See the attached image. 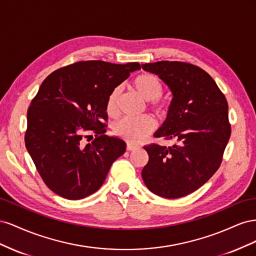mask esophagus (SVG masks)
Segmentation results:
<instances>
[{
	"instance_id": "34e87169",
	"label": "esophagus",
	"mask_w": 256,
	"mask_h": 256,
	"mask_svg": "<svg viewBox=\"0 0 256 256\" xmlns=\"http://www.w3.org/2000/svg\"><path fill=\"white\" fill-rule=\"evenodd\" d=\"M138 148L136 145H134L131 143H127V150H134Z\"/></svg>"
}]
</instances>
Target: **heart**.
I'll return each instance as SVG.
<instances>
[{"label":"heart","instance_id":"heart-1","mask_svg":"<svg viewBox=\"0 0 256 256\" xmlns=\"http://www.w3.org/2000/svg\"><path fill=\"white\" fill-rule=\"evenodd\" d=\"M134 86L142 98L147 102H152L150 106L154 111L162 114L166 110V106L159 99L164 94V85L156 76L152 74H143L138 76L134 81ZM122 92L120 86L112 90L108 96L106 109L111 118L118 114V100ZM154 129V122L150 116H141V118H125L113 126V134L124 140L136 143L143 140Z\"/></svg>","mask_w":256,"mask_h":256}]
</instances>
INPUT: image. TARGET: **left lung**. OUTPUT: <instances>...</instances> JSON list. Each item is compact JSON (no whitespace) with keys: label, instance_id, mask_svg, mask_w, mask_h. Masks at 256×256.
I'll use <instances>...</instances> for the list:
<instances>
[{"label":"left lung","instance_id":"1","mask_svg":"<svg viewBox=\"0 0 256 256\" xmlns=\"http://www.w3.org/2000/svg\"><path fill=\"white\" fill-rule=\"evenodd\" d=\"M172 92L166 122L154 136L175 140L172 146H144L148 162L142 178L154 194L178 198L194 192L219 168L230 136L228 106L214 79L184 62L143 64Z\"/></svg>","mask_w":256,"mask_h":256}]
</instances>
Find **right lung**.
<instances>
[{"label": "right lung", "instance_id": "right-lung-1", "mask_svg": "<svg viewBox=\"0 0 256 256\" xmlns=\"http://www.w3.org/2000/svg\"><path fill=\"white\" fill-rule=\"evenodd\" d=\"M140 69L104 60H82L49 74L28 110L26 150L47 187L67 200H80L102 187L126 143L108 136L106 104L113 88ZM96 138L85 146L84 134Z\"/></svg>", "mask_w": 256, "mask_h": 256}]
</instances>
